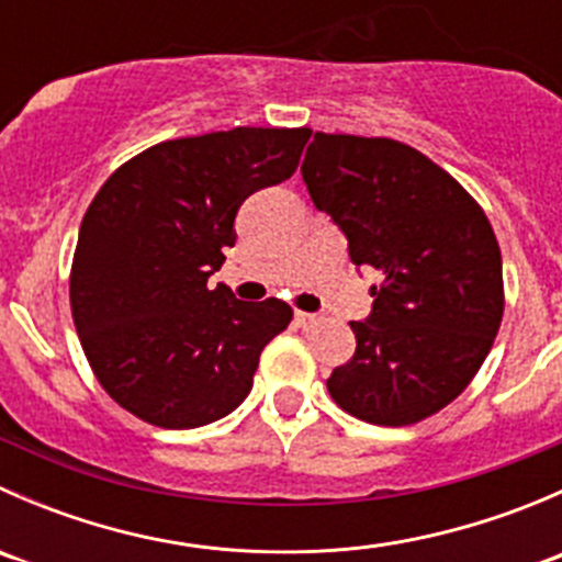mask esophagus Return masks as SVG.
<instances>
[{"mask_svg": "<svg viewBox=\"0 0 562 562\" xmlns=\"http://www.w3.org/2000/svg\"><path fill=\"white\" fill-rule=\"evenodd\" d=\"M296 323L304 328V331H313L323 323L321 315H313V313H296Z\"/></svg>", "mask_w": 562, "mask_h": 562, "instance_id": "esophagus-1", "label": "esophagus"}]
</instances>
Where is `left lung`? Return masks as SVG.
<instances>
[{"label":"left lung","instance_id":"left-lung-1","mask_svg":"<svg viewBox=\"0 0 562 562\" xmlns=\"http://www.w3.org/2000/svg\"><path fill=\"white\" fill-rule=\"evenodd\" d=\"M321 212L372 266V313L326 381L350 416L407 427L454 402L503 321V260L484 209L427 155L391 138L315 133L302 166Z\"/></svg>","mask_w":562,"mask_h":562}]
</instances>
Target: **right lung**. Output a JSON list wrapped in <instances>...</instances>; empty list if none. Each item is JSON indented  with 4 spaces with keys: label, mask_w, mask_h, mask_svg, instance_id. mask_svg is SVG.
I'll list each match as a JSON object with an SVG mask.
<instances>
[{
    "label": "right lung",
    "mask_w": 562,
    "mask_h": 562,
    "mask_svg": "<svg viewBox=\"0 0 562 562\" xmlns=\"http://www.w3.org/2000/svg\"><path fill=\"white\" fill-rule=\"evenodd\" d=\"M307 127H234L162 140L119 166L83 214L70 310L113 402L162 429L228 416L252 389L260 350L291 323L280 299L209 288L236 245L241 203L291 179Z\"/></svg>",
    "instance_id": "add662e5"
}]
</instances>
